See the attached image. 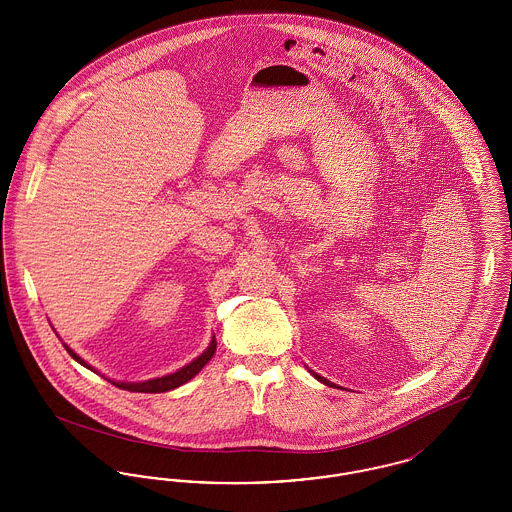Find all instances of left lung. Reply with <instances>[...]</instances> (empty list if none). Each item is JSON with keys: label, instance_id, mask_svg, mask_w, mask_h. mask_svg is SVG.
Returning a JSON list of instances; mask_svg holds the SVG:
<instances>
[{"label": "left lung", "instance_id": "1", "mask_svg": "<svg viewBox=\"0 0 512 512\" xmlns=\"http://www.w3.org/2000/svg\"><path fill=\"white\" fill-rule=\"evenodd\" d=\"M313 376H315V378H317V380H320V382H322V384H326V386H334V384H330V382H328V380H324V378H322V376H318V374H315V372H313Z\"/></svg>", "mask_w": 512, "mask_h": 512}]
</instances>
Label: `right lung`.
Wrapping results in <instances>:
<instances>
[{"label": "right lung", "instance_id": "right-lung-1", "mask_svg": "<svg viewBox=\"0 0 512 512\" xmlns=\"http://www.w3.org/2000/svg\"><path fill=\"white\" fill-rule=\"evenodd\" d=\"M65 349H67V353L73 357L74 361H78L80 365L86 366V368H92L86 361H82L69 345H65ZM215 351H217V341L213 340L211 341V345H209L195 361H192L190 365L180 368V370L174 372V374H167V376H163V378H155V380H147V382H136V384H134V382H132V384H130V382H113V380H109V382L115 384V386L121 388V390L136 391V393H163V391L174 390V388L186 384L188 380H192L195 374L211 361V357L215 355Z\"/></svg>", "mask_w": 512, "mask_h": 512}]
</instances>
